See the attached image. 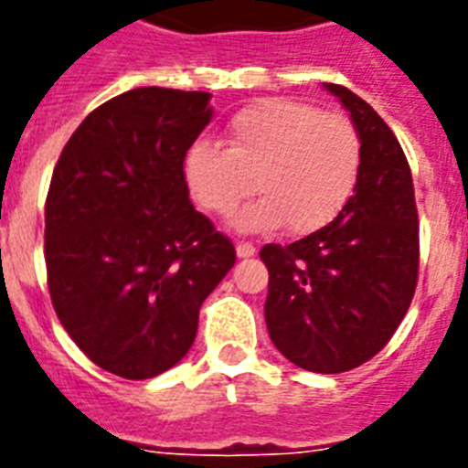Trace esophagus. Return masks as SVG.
<instances>
[{
  "mask_svg": "<svg viewBox=\"0 0 468 468\" xmlns=\"http://www.w3.org/2000/svg\"><path fill=\"white\" fill-rule=\"evenodd\" d=\"M235 252H238V257H252L257 250L252 242H238V245H235Z\"/></svg>",
  "mask_w": 468,
  "mask_h": 468,
  "instance_id": "1",
  "label": "esophagus"
}]
</instances>
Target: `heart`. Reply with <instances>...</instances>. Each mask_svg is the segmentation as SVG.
<instances>
[{"label":"heart","instance_id":"1","mask_svg":"<svg viewBox=\"0 0 468 468\" xmlns=\"http://www.w3.org/2000/svg\"><path fill=\"white\" fill-rule=\"evenodd\" d=\"M362 172V138L340 113H323L299 99L252 101L228 123L226 148L197 141L184 175L191 194L213 216H235L242 233L306 235L327 226L352 197Z\"/></svg>","mask_w":468,"mask_h":468}]
</instances>
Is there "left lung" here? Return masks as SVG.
<instances>
[{
  "instance_id": "8db88e82",
  "label": "left lung",
  "mask_w": 468,
  "mask_h": 468,
  "mask_svg": "<svg viewBox=\"0 0 468 468\" xmlns=\"http://www.w3.org/2000/svg\"><path fill=\"white\" fill-rule=\"evenodd\" d=\"M362 138V172L337 216L292 245H264V318L296 367L340 374L386 347L410 308L420 240L410 165L386 121L355 91L325 82Z\"/></svg>"
}]
</instances>
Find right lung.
Here are the masks:
<instances>
[{
  "instance_id": "obj_1",
  "label": "right lung",
  "mask_w": 468,
  "mask_h": 468,
  "mask_svg": "<svg viewBox=\"0 0 468 468\" xmlns=\"http://www.w3.org/2000/svg\"><path fill=\"white\" fill-rule=\"evenodd\" d=\"M208 91L138 87L80 123L46 198L50 301L101 369L153 378L194 345L198 308L235 264L189 201L184 157L208 126Z\"/></svg>"
}]
</instances>
